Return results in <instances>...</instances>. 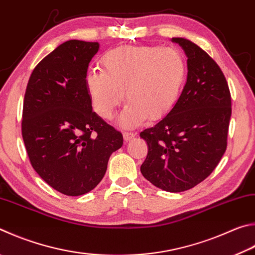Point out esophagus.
Wrapping results in <instances>:
<instances>
[{
	"instance_id": "esophagus-1",
	"label": "esophagus",
	"mask_w": 255,
	"mask_h": 255,
	"mask_svg": "<svg viewBox=\"0 0 255 255\" xmlns=\"http://www.w3.org/2000/svg\"><path fill=\"white\" fill-rule=\"evenodd\" d=\"M133 137H135V133L131 132V131H125L124 132V139L126 141L130 140L131 138H133Z\"/></svg>"
}]
</instances>
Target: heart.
Here are the masks:
<instances>
[{
  "instance_id": "heart-1",
  "label": "heart",
  "mask_w": 255,
  "mask_h": 255,
  "mask_svg": "<svg viewBox=\"0 0 255 255\" xmlns=\"http://www.w3.org/2000/svg\"><path fill=\"white\" fill-rule=\"evenodd\" d=\"M104 71L88 72L86 83L96 112L112 119L123 104L119 117L124 127H133L146 118L157 120L176 104L186 78V61L177 49L157 45H124L104 58Z\"/></svg>"
}]
</instances>
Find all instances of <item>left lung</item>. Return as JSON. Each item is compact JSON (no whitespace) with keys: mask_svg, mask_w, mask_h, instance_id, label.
I'll list each match as a JSON object with an SVG mask.
<instances>
[{"mask_svg":"<svg viewBox=\"0 0 255 255\" xmlns=\"http://www.w3.org/2000/svg\"><path fill=\"white\" fill-rule=\"evenodd\" d=\"M187 57V80L170 112L140 137L148 154L143 177L164 191L179 193L203 182L228 146L231 94L217 63L192 41L173 38Z\"/></svg>","mask_w":255,"mask_h":255,"instance_id":"1","label":"left lung"}]
</instances>
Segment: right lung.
I'll return each instance as SVG.
<instances>
[{"instance_id": "obj_1", "label": "right lung", "mask_w": 255, "mask_h": 255, "mask_svg": "<svg viewBox=\"0 0 255 255\" xmlns=\"http://www.w3.org/2000/svg\"><path fill=\"white\" fill-rule=\"evenodd\" d=\"M98 50V42L60 44L34 68L24 95L22 137L32 167L68 196L94 189L124 142L122 132L92 112L86 77Z\"/></svg>"}]
</instances>
